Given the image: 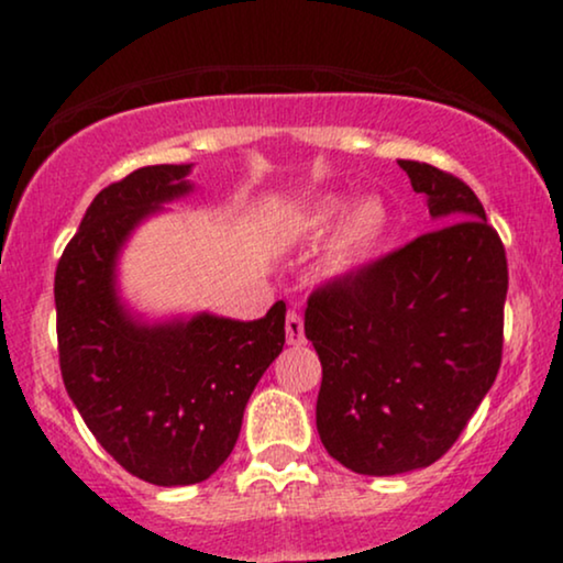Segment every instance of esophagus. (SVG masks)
<instances>
[{"mask_svg": "<svg viewBox=\"0 0 563 563\" xmlns=\"http://www.w3.org/2000/svg\"><path fill=\"white\" fill-rule=\"evenodd\" d=\"M286 339L290 346H301L303 341H307L303 339V322L296 312H288V318H286Z\"/></svg>", "mask_w": 563, "mask_h": 563, "instance_id": "obj_1", "label": "esophagus"}]
</instances>
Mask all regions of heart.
Returning <instances> with one entry per match:
<instances>
[{"mask_svg": "<svg viewBox=\"0 0 563 563\" xmlns=\"http://www.w3.org/2000/svg\"><path fill=\"white\" fill-rule=\"evenodd\" d=\"M339 218L342 222L328 241L320 262L322 277L333 283L349 280V277L363 273L367 264L384 251L394 230L391 206L380 196H365L354 200L352 206L344 196L320 198L296 219V230L303 235H320Z\"/></svg>", "mask_w": 563, "mask_h": 563, "instance_id": "b5f03b06", "label": "heart"}]
</instances>
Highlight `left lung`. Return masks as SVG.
<instances>
[{
	"mask_svg": "<svg viewBox=\"0 0 563 563\" xmlns=\"http://www.w3.org/2000/svg\"><path fill=\"white\" fill-rule=\"evenodd\" d=\"M437 230L309 296L322 365L318 434L354 474L397 476L448 452L503 354L508 264L466 183L399 161Z\"/></svg>",
	"mask_w": 563,
	"mask_h": 563,
	"instance_id": "1",
	"label": "left lung"
}]
</instances>
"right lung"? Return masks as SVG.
Masks as SVG:
<instances>
[{
  "instance_id": "add662e5",
  "label": "right lung",
  "mask_w": 563,
  "mask_h": 563,
  "mask_svg": "<svg viewBox=\"0 0 563 563\" xmlns=\"http://www.w3.org/2000/svg\"><path fill=\"white\" fill-rule=\"evenodd\" d=\"M190 172L192 164L142 166L97 192L55 273L68 397L108 455L158 487L198 484L228 461L251 391L286 344L283 301L260 320H147L121 299L129 238L196 190Z\"/></svg>"
}]
</instances>
